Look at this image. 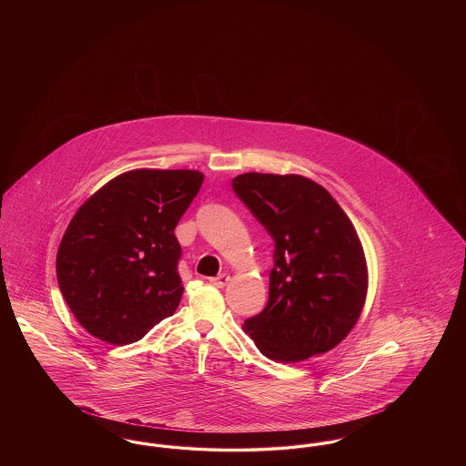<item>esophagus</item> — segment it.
<instances>
[{
  "label": "esophagus",
  "mask_w": 466,
  "mask_h": 466,
  "mask_svg": "<svg viewBox=\"0 0 466 466\" xmlns=\"http://www.w3.org/2000/svg\"><path fill=\"white\" fill-rule=\"evenodd\" d=\"M230 281V276L228 274H220V276H217V278H211L209 279V283L213 285V287H217V289H223V287H227V283Z\"/></svg>",
  "instance_id": "obj_1"
}]
</instances>
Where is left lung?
<instances>
[{"label": "left lung", "instance_id": "left-lung-1", "mask_svg": "<svg viewBox=\"0 0 466 466\" xmlns=\"http://www.w3.org/2000/svg\"><path fill=\"white\" fill-rule=\"evenodd\" d=\"M232 190L274 241L268 300L244 330L268 360L297 363L335 348L367 297V264L339 202L299 175L246 173Z\"/></svg>", "mask_w": 466, "mask_h": 466}]
</instances>
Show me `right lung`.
Wrapping results in <instances>:
<instances>
[{
    "label": "right lung",
    "mask_w": 466,
    "mask_h": 466,
    "mask_svg": "<svg viewBox=\"0 0 466 466\" xmlns=\"http://www.w3.org/2000/svg\"><path fill=\"white\" fill-rule=\"evenodd\" d=\"M202 173L136 169L86 200L59 244L61 293L78 323L115 346L143 339L183 295L175 236Z\"/></svg>",
    "instance_id": "right-lung-1"
}]
</instances>
